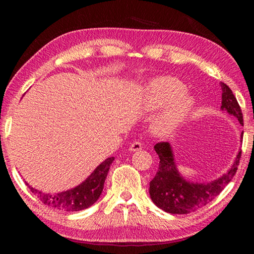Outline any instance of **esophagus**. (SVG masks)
I'll use <instances>...</instances> for the list:
<instances>
[{"mask_svg": "<svg viewBox=\"0 0 254 254\" xmlns=\"http://www.w3.org/2000/svg\"><path fill=\"white\" fill-rule=\"evenodd\" d=\"M142 149V144H141L139 141H134V142H132L130 144V148H128V150L132 152H135V151H140V150Z\"/></svg>", "mask_w": 254, "mask_h": 254, "instance_id": "34e87169", "label": "esophagus"}]
</instances>
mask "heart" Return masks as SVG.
Here are the masks:
<instances>
[{
  "mask_svg": "<svg viewBox=\"0 0 254 254\" xmlns=\"http://www.w3.org/2000/svg\"><path fill=\"white\" fill-rule=\"evenodd\" d=\"M137 103L143 113L157 111L150 120V131L158 137L174 134L196 106L195 97L186 92L183 81L173 76H160L145 83Z\"/></svg>",
  "mask_w": 254,
  "mask_h": 254,
  "instance_id": "1",
  "label": "heart"
}]
</instances>
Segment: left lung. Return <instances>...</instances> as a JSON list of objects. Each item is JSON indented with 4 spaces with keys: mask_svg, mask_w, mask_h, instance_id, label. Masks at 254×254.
Listing matches in <instances>:
<instances>
[{
    "mask_svg": "<svg viewBox=\"0 0 254 254\" xmlns=\"http://www.w3.org/2000/svg\"><path fill=\"white\" fill-rule=\"evenodd\" d=\"M222 88V111L233 115L243 126V114L238 101L231 88L221 83ZM243 133L241 134L242 137ZM158 154L159 169L154 178L150 182V197L159 208L170 214H188L204 207L229 184L238 170L241 152L236 158L231 169L220 178L208 183H192L185 179L179 174L175 162L173 148L169 142H160L154 145Z\"/></svg>",
    "mask_w": 254,
    "mask_h": 254,
    "instance_id": "left-lung-1",
    "label": "left lung"
}]
</instances>
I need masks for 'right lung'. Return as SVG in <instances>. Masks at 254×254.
<instances>
[{"mask_svg": "<svg viewBox=\"0 0 254 254\" xmlns=\"http://www.w3.org/2000/svg\"><path fill=\"white\" fill-rule=\"evenodd\" d=\"M113 161L114 157L107 158L101 165H98L96 169L78 186L54 195L45 194V192L29 186L27 182L25 184L29 186L30 190L34 195H37L38 198L45 205L56 209L65 210V212H78V210L88 208L100 198L103 188H104L107 173H109Z\"/></svg>", "mask_w": 254, "mask_h": 254, "instance_id": "add662e5", "label": "right lung"}]
</instances>
